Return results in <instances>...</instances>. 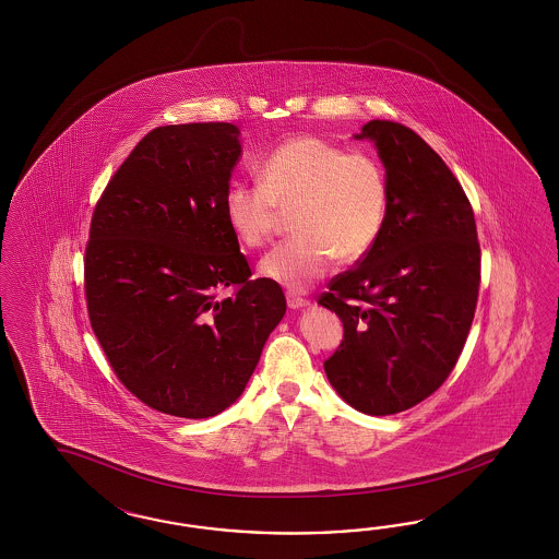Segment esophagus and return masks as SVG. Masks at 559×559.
<instances>
[{
	"label": "esophagus",
	"instance_id": "1",
	"mask_svg": "<svg viewBox=\"0 0 559 559\" xmlns=\"http://www.w3.org/2000/svg\"><path fill=\"white\" fill-rule=\"evenodd\" d=\"M287 305L288 307H290V309H304V307H307V305H309V301H307V299H304V297H297V295L288 293Z\"/></svg>",
	"mask_w": 559,
	"mask_h": 559
}]
</instances>
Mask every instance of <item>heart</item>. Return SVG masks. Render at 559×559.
<instances>
[{
	"mask_svg": "<svg viewBox=\"0 0 559 559\" xmlns=\"http://www.w3.org/2000/svg\"><path fill=\"white\" fill-rule=\"evenodd\" d=\"M390 206L385 168L371 153L348 152L318 135L290 136L260 164V185L231 182L225 219L248 248H262L293 215L299 234L262 258L260 271L290 290L322 278L332 262L353 264L383 234Z\"/></svg>",
	"mask_w": 559,
	"mask_h": 559,
	"instance_id": "heart-1",
	"label": "heart"
}]
</instances>
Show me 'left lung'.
I'll return each instance as SVG.
<instances>
[{"label": "left lung", "mask_w": 559, "mask_h": 559, "mask_svg": "<svg viewBox=\"0 0 559 559\" xmlns=\"http://www.w3.org/2000/svg\"><path fill=\"white\" fill-rule=\"evenodd\" d=\"M355 136L377 145L390 206L371 252L318 299L344 325L323 369L344 402L390 416L420 404L455 369L474 322L481 252L469 199L423 136L393 120H369Z\"/></svg>", "instance_id": "1"}]
</instances>
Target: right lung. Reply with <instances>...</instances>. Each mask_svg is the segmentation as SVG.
I'll return each mask as SVG.
<instances>
[{
	"label": "right lung",
	"instance_id": "obj_1",
	"mask_svg": "<svg viewBox=\"0 0 559 559\" xmlns=\"http://www.w3.org/2000/svg\"><path fill=\"white\" fill-rule=\"evenodd\" d=\"M239 155L231 122L157 127L115 171L90 223L92 330L120 383L169 416L231 406L287 311L278 283L252 281L225 219Z\"/></svg>",
	"mask_w": 559,
	"mask_h": 559
}]
</instances>
